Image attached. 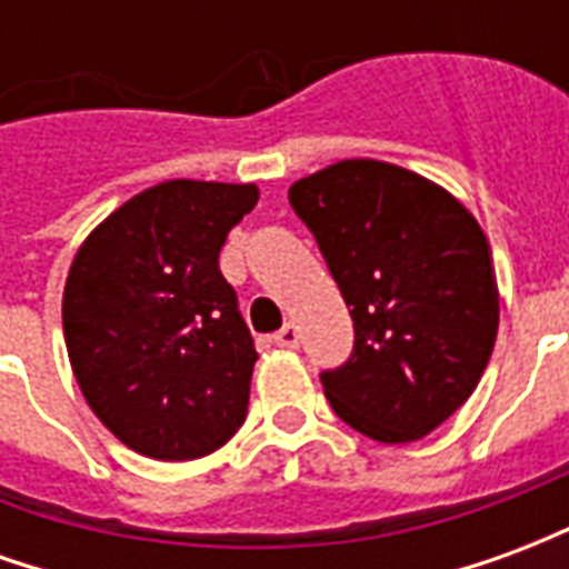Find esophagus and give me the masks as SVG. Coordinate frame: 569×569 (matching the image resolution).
<instances>
[{
    "label": "esophagus",
    "instance_id": "34e87169",
    "mask_svg": "<svg viewBox=\"0 0 569 569\" xmlns=\"http://www.w3.org/2000/svg\"><path fill=\"white\" fill-rule=\"evenodd\" d=\"M273 345L277 347H286V350H296L298 347V329L289 322V326H283L280 332L273 335Z\"/></svg>",
    "mask_w": 569,
    "mask_h": 569
}]
</instances>
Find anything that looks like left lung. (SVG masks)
<instances>
[{
	"label": "left lung",
	"mask_w": 569,
	"mask_h": 569,
	"mask_svg": "<svg viewBox=\"0 0 569 569\" xmlns=\"http://www.w3.org/2000/svg\"><path fill=\"white\" fill-rule=\"evenodd\" d=\"M289 203L353 317V353L320 375L329 406L383 445L423 439L472 396L497 341L481 224L441 186L371 158L298 179Z\"/></svg>",
	"instance_id": "1"
}]
</instances>
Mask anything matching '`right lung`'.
<instances>
[{
    "instance_id": "right-lung-1",
    "label": "right lung",
    "mask_w": 569,
    "mask_h": 569,
    "mask_svg": "<svg viewBox=\"0 0 569 569\" xmlns=\"http://www.w3.org/2000/svg\"><path fill=\"white\" fill-rule=\"evenodd\" d=\"M256 186L170 179L81 243L63 289L76 381L106 429L154 460L207 457L247 420L256 345L219 271Z\"/></svg>"
}]
</instances>
